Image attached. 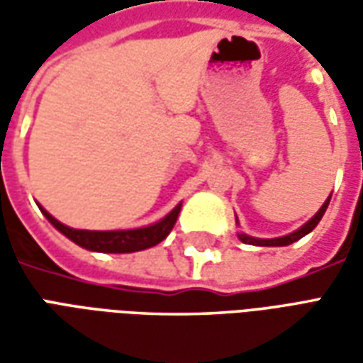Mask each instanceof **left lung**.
Listing matches in <instances>:
<instances>
[{"instance_id":"1","label":"left lung","mask_w":363,"mask_h":363,"mask_svg":"<svg viewBox=\"0 0 363 363\" xmlns=\"http://www.w3.org/2000/svg\"><path fill=\"white\" fill-rule=\"evenodd\" d=\"M328 202H330V196L325 200V204L320 206V210L315 213V216H313L311 220L307 221L305 225H301V228L297 229V231L289 233V235L278 237V239H257V237H249V235H245V233H239V239H241V241L247 245H259V247H286V245L296 243V241H299L301 237H305L307 233H311L313 229L317 228V223L320 221V218H323V216H325V212H327Z\"/></svg>"}]
</instances>
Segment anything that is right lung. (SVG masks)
<instances>
[{
    "label": "right lung",
    "instance_id": "1",
    "mask_svg": "<svg viewBox=\"0 0 363 363\" xmlns=\"http://www.w3.org/2000/svg\"><path fill=\"white\" fill-rule=\"evenodd\" d=\"M181 206L182 204L174 206L163 220H159L157 223H151L147 228L120 229V231H87V229L67 228L62 221L52 218L44 208H40V206L38 208L44 213V218L50 221L60 233H64L69 241H74L75 245H79V247L87 249V251L135 252L155 247V245L161 243L171 233V229L174 228V221L179 218V212H181Z\"/></svg>",
    "mask_w": 363,
    "mask_h": 363
}]
</instances>
